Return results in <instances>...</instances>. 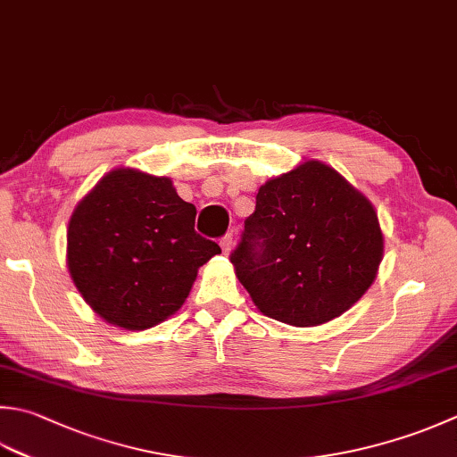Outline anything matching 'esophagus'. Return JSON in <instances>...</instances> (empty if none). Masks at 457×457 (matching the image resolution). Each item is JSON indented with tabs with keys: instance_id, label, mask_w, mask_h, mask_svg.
Segmentation results:
<instances>
[{
	"instance_id": "esophagus-1",
	"label": "esophagus",
	"mask_w": 457,
	"mask_h": 457,
	"mask_svg": "<svg viewBox=\"0 0 457 457\" xmlns=\"http://www.w3.org/2000/svg\"><path fill=\"white\" fill-rule=\"evenodd\" d=\"M220 245H221V252L223 253H229L231 247H234V237H231V234H226L221 239H220Z\"/></svg>"
}]
</instances>
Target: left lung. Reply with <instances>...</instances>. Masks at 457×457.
<instances>
[{"label":"left lung","instance_id":"left-lung-1","mask_svg":"<svg viewBox=\"0 0 457 457\" xmlns=\"http://www.w3.org/2000/svg\"><path fill=\"white\" fill-rule=\"evenodd\" d=\"M382 247L372 204L333 168L311 160L259 187L229 259L263 315L315 327L362 297Z\"/></svg>","mask_w":457,"mask_h":457}]
</instances>
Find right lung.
Masks as SVG:
<instances>
[{
  "instance_id": "right-lung-1",
  "label": "right lung",
  "mask_w": 457,
  "mask_h": 457,
  "mask_svg": "<svg viewBox=\"0 0 457 457\" xmlns=\"http://www.w3.org/2000/svg\"><path fill=\"white\" fill-rule=\"evenodd\" d=\"M195 208L170 178L114 170L77 205L67 265L85 301L111 325L145 330L182 307L216 241L194 229Z\"/></svg>"
}]
</instances>
